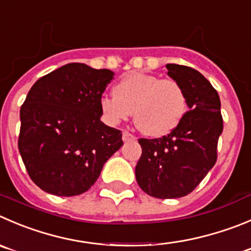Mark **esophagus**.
I'll list each match as a JSON object with an SVG mask.
<instances>
[{"mask_svg": "<svg viewBox=\"0 0 251 251\" xmlns=\"http://www.w3.org/2000/svg\"><path fill=\"white\" fill-rule=\"evenodd\" d=\"M122 139H123V142H130V140H135V139H137V138H135L134 135L132 134V133L123 132V135H122Z\"/></svg>", "mask_w": 251, "mask_h": 251, "instance_id": "esophagus-1", "label": "esophagus"}]
</instances>
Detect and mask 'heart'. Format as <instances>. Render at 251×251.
<instances>
[{
  "label": "heart",
  "instance_id": "heart-1",
  "mask_svg": "<svg viewBox=\"0 0 251 251\" xmlns=\"http://www.w3.org/2000/svg\"><path fill=\"white\" fill-rule=\"evenodd\" d=\"M100 106L111 126L128 121L134 112L138 129L159 138L178 127L187 111V99L182 86L174 78L134 73L114 86V96L102 97Z\"/></svg>",
  "mask_w": 251,
  "mask_h": 251
}]
</instances>
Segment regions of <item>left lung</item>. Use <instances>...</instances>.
Instances as JSON below:
<instances>
[{"instance_id": "left-lung-1", "label": "left lung", "mask_w": 251, "mask_h": 251, "mask_svg": "<svg viewBox=\"0 0 251 251\" xmlns=\"http://www.w3.org/2000/svg\"><path fill=\"white\" fill-rule=\"evenodd\" d=\"M166 69L182 86L190 111L170 134L139 139L142 156L135 166L139 187L161 200L183 197L197 187L216 164L223 132L221 100L211 82L188 66L168 64Z\"/></svg>"}]
</instances>
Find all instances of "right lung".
<instances>
[{
    "label": "right lung",
    "mask_w": 251,
    "mask_h": 251,
    "mask_svg": "<svg viewBox=\"0 0 251 251\" xmlns=\"http://www.w3.org/2000/svg\"><path fill=\"white\" fill-rule=\"evenodd\" d=\"M113 76L107 69L71 63L29 90L21 107L18 149L43 191L65 197L86 192L123 145L121 130L101 122L100 102Z\"/></svg>",
    "instance_id": "add662e5"
}]
</instances>
